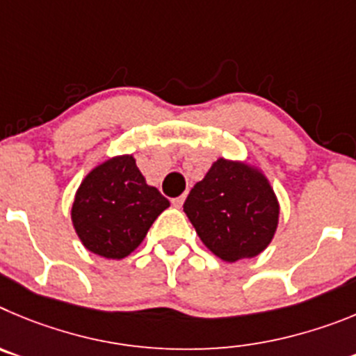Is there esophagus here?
Masks as SVG:
<instances>
[{"instance_id": "obj_1", "label": "esophagus", "mask_w": 356, "mask_h": 356, "mask_svg": "<svg viewBox=\"0 0 356 356\" xmlns=\"http://www.w3.org/2000/svg\"><path fill=\"white\" fill-rule=\"evenodd\" d=\"M184 195H181V197H177V198H174V200H172V204H174V207H177V209H181L182 207V204H184Z\"/></svg>"}]
</instances>
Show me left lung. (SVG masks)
I'll return each instance as SVG.
<instances>
[{
	"label": "left lung",
	"instance_id": "8db88e82",
	"mask_svg": "<svg viewBox=\"0 0 356 356\" xmlns=\"http://www.w3.org/2000/svg\"><path fill=\"white\" fill-rule=\"evenodd\" d=\"M184 213L209 252L236 262L257 257L273 241L280 204L261 168L218 158L191 188Z\"/></svg>",
	"mask_w": 356,
	"mask_h": 356
}]
</instances>
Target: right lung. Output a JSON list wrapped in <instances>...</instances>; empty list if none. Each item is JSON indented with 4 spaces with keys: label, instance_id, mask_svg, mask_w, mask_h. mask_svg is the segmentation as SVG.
Returning a JSON list of instances; mask_svg holds the SVG:
<instances>
[{
    "label": "right lung",
    "instance_id": "1",
    "mask_svg": "<svg viewBox=\"0 0 356 356\" xmlns=\"http://www.w3.org/2000/svg\"><path fill=\"white\" fill-rule=\"evenodd\" d=\"M166 207L170 202L147 184L134 156L122 154L99 163L85 175L70 220L88 252L118 261L142 245Z\"/></svg>",
    "mask_w": 356,
    "mask_h": 356
}]
</instances>
